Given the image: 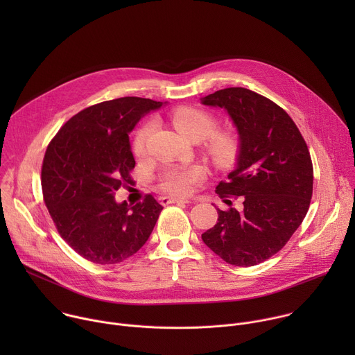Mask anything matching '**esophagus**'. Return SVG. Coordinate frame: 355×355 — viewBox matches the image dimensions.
<instances>
[{
	"mask_svg": "<svg viewBox=\"0 0 355 355\" xmlns=\"http://www.w3.org/2000/svg\"><path fill=\"white\" fill-rule=\"evenodd\" d=\"M163 205H168V204H189V199L187 198H180V196H162L160 198Z\"/></svg>",
	"mask_w": 355,
	"mask_h": 355,
	"instance_id": "1",
	"label": "esophagus"
}]
</instances>
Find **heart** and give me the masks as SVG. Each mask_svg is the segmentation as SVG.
<instances>
[{
	"mask_svg": "<svg viewBox=\"0 0 355 355\" xmlns=\"http://www.w3.org/2000/svg\"><path fill=\"white\" fill-rule=\"evenodd\" d=\"M171 119L175 128L191 140H204L208 137L207 148L216 163L226 164L233 160L237 151V140L230 133L216 132L219 121L209 111L195 107H181L171 114ZM153 129L155 123L147 122L137 130L132 144L136 157H143L146 155L148 137L153 133ZM200 177L202 170L196 166L171 167L166 168L159 175V187L167 193L187 195Z\"/></svg>",
	"mask_w": 355,
	"mask_h": 355,
	"instance_id": "1",
	"label": "heart"
}]
</instances>
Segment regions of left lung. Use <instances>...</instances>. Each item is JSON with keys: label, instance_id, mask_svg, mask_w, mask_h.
<instances>
[{"label": "left lung", "instance_id": "1", "mask_svg": "<svg viewBox=\"0 0 355 355\" xmlns=\"http://www.w3.org/2000/svg\"><path fill=\"white\" fill-rule=\"evenodd\" d=\"M202 104L225 108L233 119L240 151L236 168L216 193L241 209H218L216 225L202 234L223 261L257 266L288 243L305 219L313 192L308 144L292 118L271 99L243 87L219 89Z\"/></svg>", "mask_w": 355, "mask_h": 355}]
</instances>
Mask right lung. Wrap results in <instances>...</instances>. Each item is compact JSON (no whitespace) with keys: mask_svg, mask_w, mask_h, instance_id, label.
<instances>
[{"mask_svg":"<svg viewBox=\"0 0 355 355\" xmlns=\"http://www.w3.org/2000/svg\"><path fill=\"white\" fill-rule=\"evenodd\" d=\"M162 103L123 96L91 105L50 140L42 164V192L62 239L95 264L111 266L137 252L163 207L151 193L130 207L114 193L135 184L129 132Z\"/></svg>","mask_w":355,"mask_h":355,"instance_id":"right-lung-1","label":"right lung"}]
</instances>
